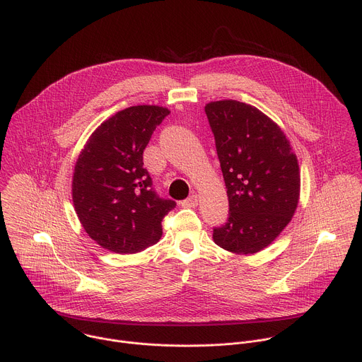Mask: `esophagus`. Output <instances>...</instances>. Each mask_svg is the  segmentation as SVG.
I'll use <instances>...</instances> for the list:
<instances>
[{"mask_svg":"<svg viewBox=\"0 0 362 362\" xmlns=\"http://www.w3.org/2000/svg\"><path fill=\"white\" fill-rule=\"evenodd\" d=\"M197 204H199V196L196 193L190 194L186 200H183V206H187V208H194Z\"/></svg>","mask_w":362,"mask_h":362,"instance_id":"obj_1","label":"esophagus"}]
</instances>
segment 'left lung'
I'll return each mask as SVG.
<instances>
[{"label":"left lung","instance_id":"1","mask_svg":"<svg viewBox=\"0 0 362 362\" xmlns=\"http://www.w3.org/2000/svg\"><path fill=\"white\" fill-rule=\"evenodd\" d=\"M229 200V219L214 229L218 246L253 255L288 226L300 194L296 154L282 129L265 113L238 100L204 106Z\"/></svg>","mask_w":362,"mask_h":362}]
</instances>
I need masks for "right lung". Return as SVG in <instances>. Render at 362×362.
Segmentation results:
<instances>
[{
  "mask_svg": "<svg viewBox=\"0 0 362 362\" xmlns=\"http://www.w3.org/2000/svg\"><path fill=\"white\" fill-rule=\"evenodd\" d=\"M170 113L162 106H132L103 122L80 151L71 183L86 233L115 253H136L162 238V221L175 208L151 190L143 151Z\"/></svg>",
  "mask_w": 362,
  "mask_h": 362,
  "instance_id": "1",
  "label": "right lung"
}]
</instances>
